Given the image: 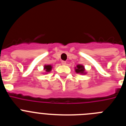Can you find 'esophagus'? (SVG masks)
Returning <instances> with one entry per match:
<instances>
[{
    "instance_id": "esophagus-1",
    "label": "esophagus",
    "mask_w": 126,
    "mask_h": 126,
    "mask_svg": "<svg viewBox=\"0 0 126 126\" xmlns=\"http://www.w3.org/2000/svg\"><path fill=\"white\" fill-rule=\"evenodd\" d=\"M62 65H65V64H66V62H65V61H62Z\"/></svg>"
}]
</instances>
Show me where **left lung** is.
<instances>
[{
  "mask_svg": "<svg viewBox=\"0 0 126 126\" xmlns=\"http://www.w3.org/2000/svg\"><path fill=\"white\" fill-rule=\"evenodd\" d=\"M84 71V67L81 65H77V69H76V72L77 73H83Z\"/></svg>",
  "mask_w": 126,
  "mask_h": 126,
  "instance_id": "left-lung-1",
  "label": "left lung"
}]
</instances>
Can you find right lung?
<instances>
[{
    "label": "right lung",
    "instance_id": "obj_1",
    "mask_svg": "<svg viewBox=\"0 0 126 126\" xmlns=\"http://www.w3.org/2000/svg\"><path fill=\"white\" fill-rule=\"evenodd\" d=\"M44 68H45V71H46L47 72H50V71H51V69H52V66H51V65H45Z\"/></svg>",
    "mask_w": 126,
    "mask_h": 126
}]
</instances>
